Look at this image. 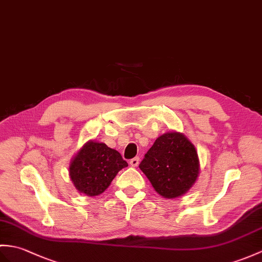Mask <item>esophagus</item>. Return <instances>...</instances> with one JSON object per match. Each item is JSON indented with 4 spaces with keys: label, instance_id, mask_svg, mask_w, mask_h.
I'll use <instances>...</instances> for the list:
<instances>
[{
    "label": "esophagus",
    "instance_id": "1",
    "mask_svg": "<svg viewBox=\"0 0 262 262\" xmlns=\"http://www.w3.org/2000/svg\"><path fill=\"white\" fill-rule=\"evenodd\" d=\"M129 164H130V166H133V167L138 166V164H139V157H134L133 160H130Z\"/></svg>",
    "mask_w": 262,
    "mask_h": 262
}]
</instances>
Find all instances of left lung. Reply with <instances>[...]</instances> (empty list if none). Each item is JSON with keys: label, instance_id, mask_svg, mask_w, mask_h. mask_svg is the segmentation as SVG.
<instances>
[{"label": "left lung", "instance_id": "left-lung-1", "mask_svg": "<svg viewBox=\"0 0 262 262\" xmlns=\"http://www.w3.org/2000/svg\"><path fill=\"white\" fill-rule=\"evenodd\" d=\"M139 168L161 196L176 199L196 182L200 161L195 147L184 134L168 132L156 138Z\"/></svg>", "mask_w": 262, "mask_h": 262}]
</instances>
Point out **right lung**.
I'll return each mask as SVG.
<instances>
[{"mask_svg": "<svg viewBox=\"0 0 262 262\" xmlns=\"http://www.w3.org/2000/svg\"><path fill=\"white\" fill-rule=\"evenodd\" d=\"M128 164L105 143L88 141L72 157L69 176L79 193L97 196L105 192L121 168Z\"/></svg>", "mask_w": 262, "mask_h": 262, "instance_id": "right-lung-1", "label": "right lung"}]
</instances>
